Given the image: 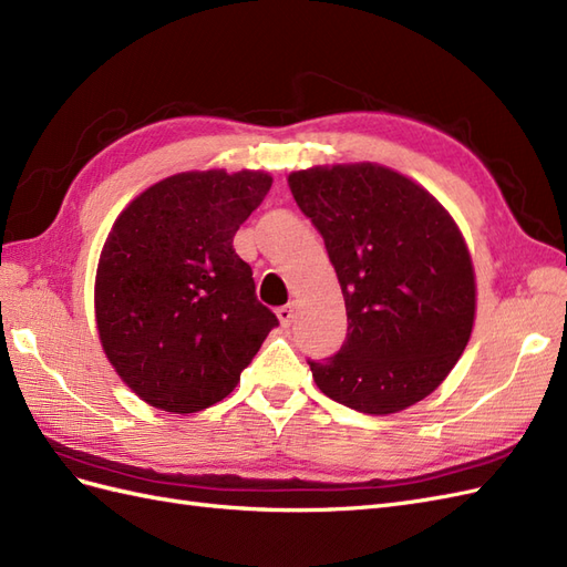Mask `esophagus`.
<instances>
[{
	"label": "esophagus",
	"instance_id": "esophagus-1",
	"mask_svg": "<svg viewBox=\"0 0 567 567\" xmlns=\"http://www.w3.org/2000/svg\"><path fill=\"white\" fill-rule=\"evenodd\" d=\"M293 315H296L293 305H284V307H279V312H277L281 326H290V321H293Z\"/></svg>",
	"mask_w": 567,
	"mask_h": 567
}]
</instances>
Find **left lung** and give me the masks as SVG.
<instances>
[{"instance_id":"1","label":"left lung","mask_w":567,"mask_h":567,"mask_svg":"<svg viewBox=\"0 0 567 567\" xmlns=\"http://www.w3.org/2000/svg\"><path fill=\"white\" fill-rule=\"evenodd\" d=\"M288 186L323 236L348 312L338 354L310 362L317 388L371 416L421 402L475 323V269L454 217L379 163L315 165L290 173Z\"/></svg>"}]
</instances>
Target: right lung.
Segmentation results:
<instances>
[{"instance_id": "add662e5", "label": "right lung", "mask_w": 567, "mask_h": 567, "mask_svg": "<svg viewBox=\"0 0 567 567\" xmlns=\"http://www.w3.org/2000/svg\"><path fill=\"white\" fill-rule=\"evenodd\" d=\"M262 169H192L148 186L99 255L101 348L136 398L169 414L221 402L279 323L234 234L271 186Z\"/></svg>"}]
</instances>
